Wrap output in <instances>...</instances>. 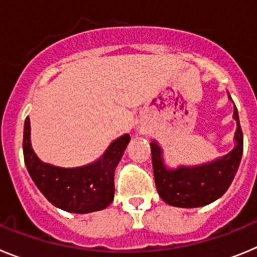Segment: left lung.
I'll return each instance as SVG.
<instances>
[{
  "mask_svg": "<svg viewBox=\"0 0 257 257\" xmlns=\"http://www.w3.org/2000/svg\"><path fill=\"white\" fill-rule=\"evenodd\" d=\"M228 97L231 100L229 92ZM233 118L237 122L234 148L211 162L194 166L180 165L176 169H171L165 163L161 145L156 140H152L154 181L157 192L166 203L183 208L202 207L216 201L228 190L243 153V134L235 105Z\"/></svg>",
  "mask_w": 257,
  "mask_h": 257,
  "instance_id": "1",
  "label": "left lung"
}]
</instances>
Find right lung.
<instances>
[{"mask_svg":"<svg viewBox=\"0 0 257 257\" xmlns=\"http://www.w3.org/2000/svg\"><path fill=\"white\" fill-rule=\"evenodd\" d=\"M130 135L110 143L100 158L79 167H59L41 161L32 148L31 121L24 122L23 153L36 187L55 207L73 213H88L108 207L114 198V170Z\"/></svg>","mask_w":257,"mask_h":257,"instance_id":"1","label":"right lung"}]
</instances>
